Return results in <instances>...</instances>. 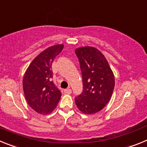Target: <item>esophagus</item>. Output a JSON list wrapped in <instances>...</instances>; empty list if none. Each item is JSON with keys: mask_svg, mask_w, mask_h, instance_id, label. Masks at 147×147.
Returning a JSON list of instances; mask_svg holds the SVG:
<instances>
[{"mask_svg": "<svg viewBox=\"0 0 147 147\" xmlns=\"http://www.w3.org/2000/svg\"><path fill=\"white\" fill-rule=\"evenodd\" d=\"M64 92H65V93H67V94H71V88H67V89H65L64 90Z\"/></svg>", "mask_w": 147, "mask_h": 147, "instance_id": "1", "label": "esophagus"}]
</instances>
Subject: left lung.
<instances>
[{"instance_id": "1", "label": "left lung", "mask_w": 147, "mask_h": 147, "mask_svg": "<svg viewBox=\"0 0 147 147\" xmlns=\"http://www.w3.org/2000/svg\"><path fill=\"white\" fill-rule=\"evenodd\" d=\"M75 53L83 82L82 93L75 98V102L83 113L94 114L110 101L115 86L114 74L105 56L96 48H79Z\"/></svg>"}]
</instances>
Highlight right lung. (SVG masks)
Masks as SVG:
<instances>
[{
  "mask_svg": "<svg viewBox=\"0 0 147 147\" xmlns=\"http://www.w3.org/2000/svg\"><path fill=\"white\" fill-rule=\"evenodd\" d=\"M64 45H55L40 53L31 62L23 80V91L29 106L42 115L57 107L62 93L52 81L51 65Z\"/></svg>",
  "mask_w": 147,
  "mask_h": 147,
  "instance_id": "obj_1",
  "label": "right lung"
}]
</instances>
